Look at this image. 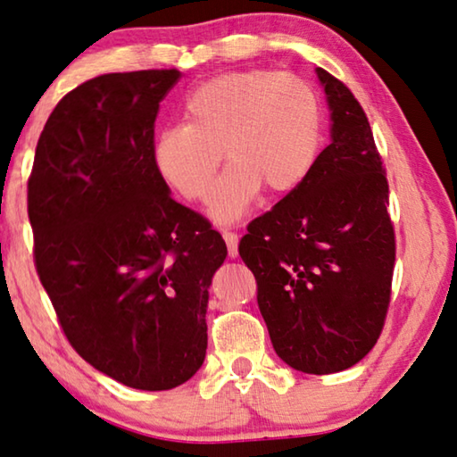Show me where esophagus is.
<instances>
[{"label":"esophagus","instance_id":"obj_1","mask_svg":"<svg viewBox=\"0 0 457 457\" xmlns=\"http://www.w3.org/2000/svg\"><path fill=\"white\" fill-rule=\"evenodd\" d=\"M222 237L228 246V257H237L238 255V235L228 228H222Z\"/></svg>","mask_w":457,"mask_h":457}]
</instances>
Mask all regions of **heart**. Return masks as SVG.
Returning a JSON list of instances; mask_svg holds the SVG:
<instances>
[{
	"label": "heart",
	"mask_w": 457,
	"mask_h": 457,
	"mask_svg": "<svg viewBox=\"0 0 457 457\" xmlns=\"http://www.w3.org/2000/svg\"><path fill=\"white\" fill-rule=\"evenodd\" d=\"M321 139V111L303 79L269 69L222 72L198 85L184 104V123L154 141V166L184 200L204 202L220 154L228 162L212 194L211 212L230 222L261 188L295 190L313 168Z\"/></svg>",
	"instance_id": "1"
}]
</instances>
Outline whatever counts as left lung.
Listing matches in <instances>:
<instances>
[{"instance_id": "1", "label": "left lung", "mask_w": 457, "mask_h": 457, "mask_svg": "<svg viewBox=\"0 0 457 457\" xmlns=\"http://www.w3.org/2000/svg\"><path fill=\"white\" fill-rule=\"evenodd\" d=\"M332 144L271 211L249 222L238 255L257 281L273 348L308 375L346 370L383 332L395 269L388 182L353 91L324 69Z\"/></svg>"}]
</instances>
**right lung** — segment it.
I'll return each instance as SVG.
<instances>
[{
	"mask_svg": "<svg viewBox=\"0 0 457 457\" xmlns=\"http://www.w3.org/2000/svg\"><path fill=\"white\" fill-rule=\"evenodd\" d=\"M179 71L101 74L66 93L28 178L34 265L71 346L141 391L188 380L227 245L154 166L160 103Z\"/></svg>",
	"mask_w": 457,
	"mask_h": 457,
	"instance_id": "obj_1",
	"label": "right lung"
}]
</instances>
